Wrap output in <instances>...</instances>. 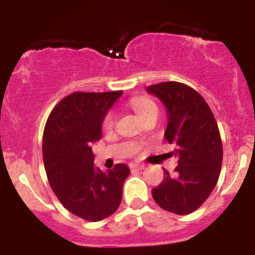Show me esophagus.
Returning a JSON list of instances; mask_svg holds the SVG:
<instances>
[{"instance_id": "esophagus-1", "label": "esophagus", "mask_w": 255, "mask_h": 255, "mask_svg": "<svg viewBox=\"0 0 255 255\" xmlns=\"http://www.w3.org/2000/svg\"><path fill=\"white\" fill-rule=\"evenodd\" d=\"M130 168H134V170H143V168H145V164L132 163V164H130Z\"/></svg>"}]
</instances>
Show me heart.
I'll return each mask as SVG.
<instances>
[{"instance_id": "obj_1", "label": "heart", "mask_w": 255, "mask_h": 255, "mask_svg": "<svg viewBox=\"0 0 255 255\" xmlns=\"http://www.w3.org/2000/svg\"><path fill=\"white\" fill-rule=\"evenodd\" d=\"M130 105H131L132 110L136 112V115H138L140 119H143V117H145L147 115H149L150 112L157 111V105H155L150 98H147V97H132L131 100H130ZM114 124L115 114L114 112H107L102 120V129H112Z\"/></svg>"}]
</instances>
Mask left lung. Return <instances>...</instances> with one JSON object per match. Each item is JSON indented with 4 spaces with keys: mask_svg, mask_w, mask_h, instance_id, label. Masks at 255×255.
<instances>
[{
    "mask_svg": "<svg viewBox=\"0 0 255 255\" xmlns=\"http://www.w3.org/2000/svg\"><path fill=\"white\" fill-rule=\"evenodd\" d=\"M167 107L164 138L176 145L177 167L152 190L153 199L164 211L189 215L207 200L218 181L222 166V140L208 103L195 89L179 82L147 87Z\"/></svg>",
    "mask_w": 255,
    "mask_h": 255,
    "instance_id": "obj_1",
    "label": "left lung"
}]
</instances>
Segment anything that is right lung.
I'll return each instance as SVG.
<instances>
[{
	"label": "right lung",
	"instance_id": "obj_1",
	"mask_svg": "<svg viewBox=\"0 0 255 255\" xmlns=\"http://www.w3.org/2000/svg\"><path fill=\"white\" fill-rule=\"evenodd\" d=\"M123 91L74 92L49 114L43 131L47 179L61 204L85 221L97 222L117 211L130 170L117 163L108 172L94 167L92 143L101 139V125Z\"/></svg>",
	"mask_w": 255,
	"mask_h": 255
}]
</instances>
